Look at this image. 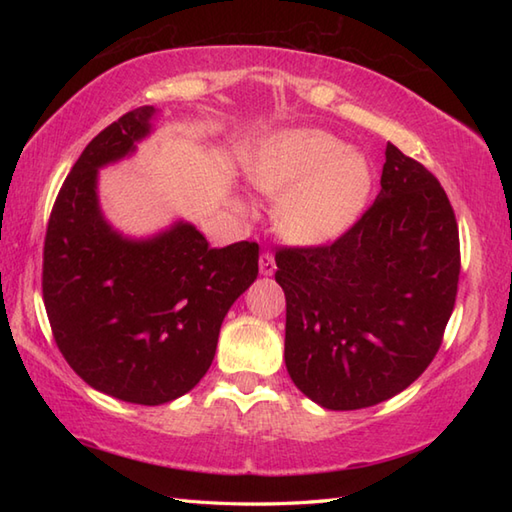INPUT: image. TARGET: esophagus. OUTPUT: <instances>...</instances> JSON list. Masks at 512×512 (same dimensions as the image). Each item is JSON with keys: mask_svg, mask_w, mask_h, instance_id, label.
<instances>
[{"mask_svg": "<svg viewBox=\"0 0 512 512\" xmlns=\"http://www.w3.org/2000/svg\"><path fill=\"white\" fill-rule=\"evenodd\" d=\"M275 268H277V264H275L273 253H262V255H259V273H262V275H273Z\"/></svg>", "mask_w": 512, "mask_h": 512, "instance_id": "obj_1", "label": "esophagus"}]
</instances>
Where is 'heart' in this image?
I'll return each instance as SVG.
<instances>
[{
	"label": "heart",
	"mask_w": 512,
	"mask_h": 512,
	"mask_svg": "<svg viewBox=\"0 0 512 512\" xmlns=\"http://www.w3.org/2000/svg\"><path fill=\"white\" fill-rule=\"evenodd\" d=\"M250 180L259 191L281 193L275 222L297 244L339 237L363 211L372 189L367 160L321 129H292L270 138L250 167Z\"/></svg>",
	"instance_id": "obj_1"
}]
</instances>
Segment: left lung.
I'll list each match as a JSON object with an SVG mask.
<instances>
[{
	"mask_svg": "<svg viewBox=\"0 0 512 512\" xmlns=\"http://www.w3.org/2000/svg\"><path fill=\"white\" fill-rule=\"evenodd\" d=\"M286 367L334 411L378 405L429 367L460 279V235L438 178L387 145L380 193L323 246L279 248Z\"/></svg>",
	"mask_w": 512,
	"mask_h": 512,
	"instance_id": "1",
	"label": "left lung"
}]
</instances>
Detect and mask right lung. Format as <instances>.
<instances>
[{
    "instance_id": "add662e5",
    "label": "right lung",
    "mask_w": 512,
    "mask_h": 512,
    "mask_svg": "<svg viewBox=\"0 0 512 512\" xmlns=\"http://www.w3.org/2000/svg\"><path fill=\"white\" fill-rule=\"evenodd\" d=\"M154 116L136 107L83 149L52 206L41 277L68 365L103 394L149 407L200 383L228 308L259 270L255 242L213 248L189 222L127 239L105 222L99 169L132 154Z\"/></svg>"
}]
</instances>
